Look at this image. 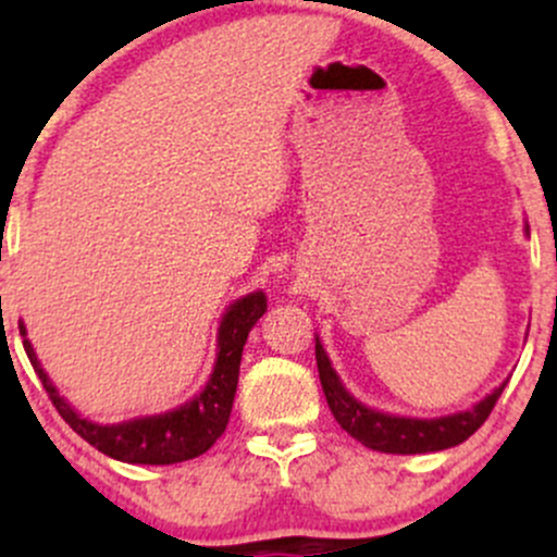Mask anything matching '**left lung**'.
<instances>
[{
	"instance_id": "left-lung-1",
	"label": "left lung",
	"mask_w": 557,
	"mask_h": 557,
	"mask_svg": "<svg viewBox=\"0 0 557 557\" xmlns=\"http://www.w3.org/2000/svg\"><path fill=\"white\" fill-rule=\"evenodd\" d=\"M317 369L319 382H322L324 398L335 417L337 424L343 426L350 437L359 440L361 445L372 447L380 453H395V456H413V453H437L445 447L461 445L469 440L479 426L487 421V417L500 398L505 382L495 387L484 400L471 406L469 411L450 413V417L440 419H408L393 417V413L374 411L359 403L348 389L343 387L341 376L332 369L330 356L324 354L322 343L317 337Z\"/></svg>"
}]
</instances>
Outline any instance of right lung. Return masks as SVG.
<instances>
[{
    "label": "right lung",
    "instance_id": "add662e5",
    "mask_svg": "<svg viewBox=\"0 0 557 557\" xmlns=\"http://www.w3.org/2000/svg\"><path fill=\"white\" fill-rule=\"evenodd\" d=\"M264 311L267 296L261 290L248 293V296L230 304L225 314H222L220 330H216L214 369L201 393L194 400L183 403L181 408L157 413V417L120 421V424H96V421L81 417L57 393L52 380L41 369L34 345L25 337V324L17 322V327H21L25 354L34 363L49 400L54 403L60 417L73 426V432H78L88 445H94L104 456L117 458V461L168 466L201 456L216 443V437H222L230 421V411H233L235 387H238L243 345H246L248 332Z\"/></svg>",
    "mask_w": 557,
    "mask_h": 557
}]
</instances>
